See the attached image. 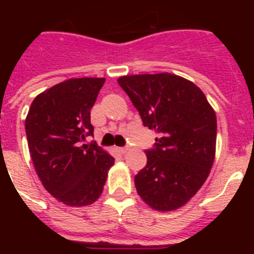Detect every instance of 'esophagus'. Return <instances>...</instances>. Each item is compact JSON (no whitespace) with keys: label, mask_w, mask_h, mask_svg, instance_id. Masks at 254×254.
<instances>
[{"label":"esophagus","mask_w":254,"mask_h":254,"mask_svg":"<svg viewBox=\"0 0 254 254\" xmlns=\"http://www.w3.org/2000/svg\"><path fill=\"white\" fill-rule=\"evenodd\" d=\"M118 151H120L121 154H125V152H127V151H128V147H127V146L118 147Z\"/></svg>","instance_id":"1"}]
</instances>
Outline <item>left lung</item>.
I'll use <instances>...</instances> for the list:
<instances>
[{"label": "left lung", "mask_w": 254, "mask_h": 254, "mask_svg": "<svg viewBox=\"0 0 254 254\" xmlns=\"http://www.w3.org/2000/svg\"><path fill=\"white\" fill-rule=\"evenodd\" d=\"M145 127L159 133L147 164L134 176L137 193L152 208L172 211L205 183L215 158L216 114L193 82L172 73L118 78Z\"/></svg>", "instance_id": "1"}]
</instances>
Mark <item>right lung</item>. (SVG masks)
Returning a JSON list of instances; mask_svg holds the SVG:
<instances>
[{
    "instance_id": "add662e5",
    "label": "right lung",
    "mask_w": 254,
    "mask_h": 254,
    "mask_svg": "<svg viewBox=\"0 0 254 254\" xmlns=\"http://www.w3.org/2000/svg\"><path fill=\"white\" fill-rule=\"evenodd\" d=\"M105 78H69L33 100L25 120L29 151L44 188L68 206L99 198L114 158L95 142L90 111Z\"/></svg>"
}]
</instances>
